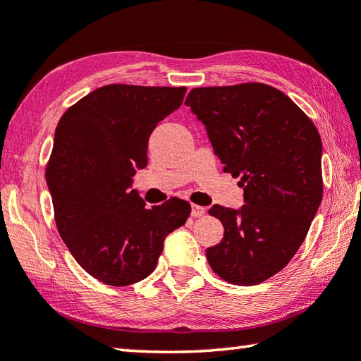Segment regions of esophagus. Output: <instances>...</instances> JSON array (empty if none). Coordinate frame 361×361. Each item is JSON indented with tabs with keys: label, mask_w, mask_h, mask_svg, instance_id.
Segmentation results:
<instances>
[{
	"label": "esophagus",
	"mask_w": 361,
	"mask_h": 361,
	"mask_svg": "<svg viewBox=\"0 0 361 361\" xmlns=\"http://www.w3.org/2000/svg\"><path fill=\"white\" fill-rule=\"evenodd\" d=\"M205 214V208L200 205H192L191 207V216L192 218H200V216Z\"/></svg>",
	"instance_id": "34e87169"
}]
</instances>
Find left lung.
<instances>
[{"label": "left lung", "mask_w": 361, "mask_h": 361, "mask_svg": "<svg viewBox=\"0 0 361 361\" xmlns=\"http://www.w3.org/2000/svg\"><path fill=\"white\" fill-rule=\"evenodd\" d=\"M186 106L205 126L245 205H213L224 226L207 249L214 273L238 286L264 283L289 264L322 202V140L283 91L264 83L194 88Z\"/></svg>", "instance_id": "left-lung-1"}]
</instances>
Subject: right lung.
<instances>
[{
    "label": "right lung",
    "instance_id": "right-lung-1",
    "mask_svg": "<svg viewBox=\"0 0 361 361\" xmlns=\"http://www.w3.org/2000/svg\"><path fill=\"white\" fill-rule=\"evenodd\" d=\"M185 93V87L107 85L58 121L45 173L56 227L77 264L101 283L145 279L167 235L191 213L180 199L147 208L133 188L137 170L147 167L149 135Z\"/></svg>",
    "mask_w": 361,
    "mask_h": 361
}]
</instances>
